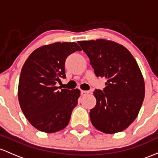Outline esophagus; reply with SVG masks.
<instances>
[{"label":"esophagus","instance_id":"esophagus-1","mask_svg":"<svg viewBox=\"0 0 158 158\" xmlns=\"http://www.w3.org/2000/svg\"><path fill=\"white\" fill-rule=\"evenodd\" d=\"M89 93V91H84V90H82V91H81V95H82V96H85V95H88Z\"/></svg>","mask_w":158,"mask_h":158}]
</instances>
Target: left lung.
I'll list each match as a JSON object with an SVG mask.
<instances>
[{
	"label": "left lung",
	"mask_w": 158,
	"mask_h": 158,
	"mask_svg": "<svg viewBox=\"0 0 158 158\" xmlns=\"http://www.w3.org/2000/svg\"><path fill=\"white\" fill-rule=\"evenodd\" d=\"M97 77H105L104 90L95 89L96 105L90 110L92 124L105 134L126 129L135 120L145 97L143 76L136 60L125 47L99 39L79 41Z\"/></svg>",
	"instance_id": "1"
}]
</instances>
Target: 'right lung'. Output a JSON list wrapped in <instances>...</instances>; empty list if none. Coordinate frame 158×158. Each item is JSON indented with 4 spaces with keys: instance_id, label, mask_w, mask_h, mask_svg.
Returning <instances> with one entry per match:
<instances>
[{
    "instance_id": "obj_1",
    "label": "right lung",
    "mask_w": 158,
    "mask_h": 158,
    "mask_svg": "<svg viewBox=\"0 0 158 158\" xmlns=\"http://www.w3.org/2000/svg\"><path fill=\"white\" fill-rule=\"evenodd\" d=\"M80 51L75 42H54L33 51L23 65L18 98L27 119L37 130L55 133L68 125L81 91L59 90L56 84L65 77L67 56Z\"/></svg>"
}]
</instances>
